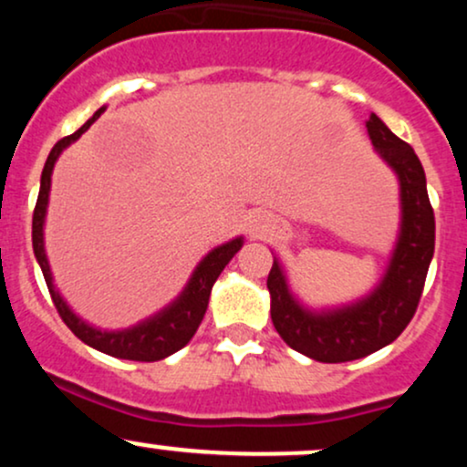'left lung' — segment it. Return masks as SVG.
Returning <instances> with one entry per match:
<instances>
[{
  "mask_svg": "<svg viewBox=\"0 0 467 467\" xmlns=\"http://www.w3.org/2000/svg\"><path fill=\"white\" fill-rule=\"evenodd\" d=\"M367 131L379 158L398 175L401 202L400 237L379 285L349 307L312 312L292 296L276 259L267 275L278 336L294 351L318 362L358 360L390 345L417 312L435 252V213L420 158L375 114L368 116Z\"/></svg>",
  "mask_w": 467,
  "mask_h": 467,
  "instance_id": "obj_1",
  "label": "left lung"
}]
</instances>
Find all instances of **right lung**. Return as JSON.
<instances>
[{"label": "right lung", "instance_id": "obj_1", "mask_svg": "<svg viewBox=\"0 0 467 467\" xmlns=\"http://www.w3.org/2000/svg\"><path fill=\"white\" fill-rule=\"evenodd\" d=\"M103 111L105 107H100L78 131H74L72 136L61 138V140L52 147L50 155H47L44 173H41V189L39 197H36L35 215H32V250H35L36 261H39L41 272H44V278L47 283V289H50L52 303H55L58 316H61L63 323L72 329V334L77 336L78 340L94 347V349L107 353V356L120 358V360L155 362L189 345V340L195 336L197 327L202 323L203 314H206L208 298H211V289L215 285L217 276L222 275V270L228 265V261L241 250L244 239L237 237L228 241V244L219 245V248L213 252H208V254L200 261V265L195 267V272H192L184 292H182L169 307L162 309L160 314L151 316V318H147L140 325L130 327V329L122 331H100L96 329V327L85 323V320H80L78 316L67 307V303L63 301L61 294L57 292L55 283H52L50 264H47L44 248V222L47 197H50L52 169H55L57 158L61 155L63 149L69 147L74 140H78Z\"/></svg>", "mask_w": 467, "mask_h": 467}]
</instances>
